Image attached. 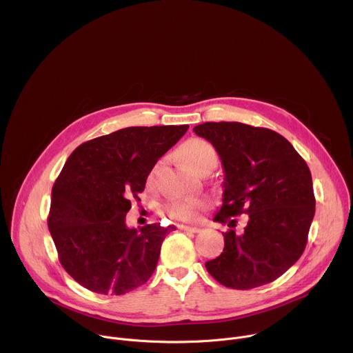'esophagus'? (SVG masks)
<instances>
[{
    "instance_id": "obj_1",
    "label": "esophagus",
    "mask_w": 353,
    "mask_h": 353,
    "mask_svg": "<svg viewBox=\"0 0 353 353\" xmlns=\"http://www.w3.org/2000/svg\"><path fill=\"white\" fill-rule=\"evenodd\" d=\"M179 229H180V230H184V232H190V233H199V232H201L199 228H195V226H185V225H179Z\"/></svg>"
}]
</instances>
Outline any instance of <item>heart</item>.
I'll use <instances>...</instances> for the list:
<instances>
[{
  "instance_id": "obj_1",
  "label": "heart",
  "mask_w": 353,
  "mask_h": 353,
  "mask_svg": "<svg viewBox=\"0 0 353 353\" xmlns=\"http://www.w3.org/2000/svg\"><path fill=\"white\" fill-rule=\"evenodd\" d=\"M179 154L185 165L196 173H203L208 169H215L218 163V155L215 148L204 139H190L180 146ZM159 165L150 170L148 176V184H152L158 173ZM208 207L205 198H177L172 199L166 205V212L170 218L179 221H195L199 212Z\"/></svg>"
}]
</instances>
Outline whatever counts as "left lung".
<instances>
[{"mask_svg":"<svg viewBox=\"0 0 353 353\" xmlns=\"http://www.w3.org/2000/svg\"><path fill=\"white\" fill-rule=\"evenodd\" d=\"M194 132L222 161V207L214 221L228 226L223 253L208 272L232 289L263 286L303 254L316 199L309 166L281 134L241 123H204ZM248 214L244 228L234 216Z\"/></svg>","mask_w":353,"mask_h":353,"instance_id":"left-lung-1","label":"left lung"}]
</instances>
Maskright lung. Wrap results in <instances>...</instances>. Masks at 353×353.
<instances>
[{
    "instance_id": "right-lung-1",
    "label": "right lung",
    "mask_w": 353,
    "mask_h": 353,
    "mask_svg": "<svg viewBox=\"0 0 353 353\" xmlns=\"http://www.w3.org/2000/svg\"><path fill=\"white\" fill-rule=\"evenodd\" d=\"M188 125L128 127L79 145L52 191L48 230L64 270L100 294H124L154 274L161 245L176 228H128L131 199H139L158 159Z\"/></svg>"
}]
</instances>
